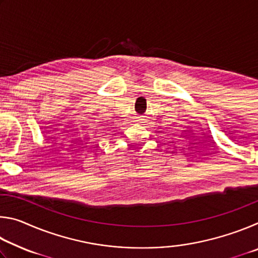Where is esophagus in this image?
Returning <instances> with one entry per match:
<instances>
[{
  "label": "esophagus",
  "mask_w": 258,
  "mask_h": 258,
  "mask_svg": "<svg viewBox=\"0 0 258 258\" xmlns=\"http://www.w3.org/2000/svg\"><path fill=\"white\" fill-rule=\"evenodd\" d=\"M138 121H139V123H141V124H146L147 123V119L143 118V117H140Z\"/></svg>",
  "instance_id": "1"
}]
</instances>
